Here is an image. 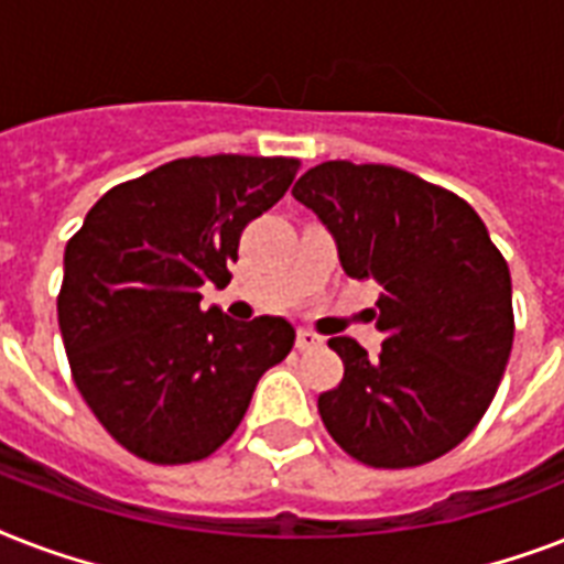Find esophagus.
Segmentation results:
<instances>
[{
  "instance_id": "34e87169",
  "label": "esophagus",
  "mask_w": 564,
  "mask_h": 564,
  "mask_svg": "<svg viewBox=\"0 0 564 564\" xmlns=\"http://www.w3.org/2000/svg\"><path fill=\"white\" fill-rule=\"evenodd\" d=\"M318 345H322V336L301 327L299 336H295V348H299V351H313V348H318Z\"/></svg>"
}]
</instances>
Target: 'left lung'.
I'll return each mask as SVG.
<instances>
[{
  "label": "left lung",
  "instance_id": "obj_1",
  "mask_svg": "<svg viewBox=\"0 0 564 564\" xmlns=\"http://www.w3.org/2000/svg\"><path fill=\"white\" fill-rule=\"evenodd\" d=\"M292 195L330 230L354 281H377L383 348L334 336L345 375L318 394L336 445L371 468H412L463 442L512 351V281L459 195L383 163L327 161Z\"/></svg>",
  "mask_w": 564,
  "mask_h": 564
}]
</instances>
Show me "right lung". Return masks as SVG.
<instances>
[{"mask_svg":"<svg viewBox=\"0 0 564 564\" xmlns=\"http://www.w3.org/2000/svg\"><path fill=\"white\" fill-rule=\"evenodd\" d=\"M295 172L292 158H181L108 189L66 242L57 325L75 386L140 459L210 456L292 351L286 318L234 322L198 290L228 286L242 230Z\"/></svg>","mask_w":564,"mask_h":564,"instance_id":"right-lung-1","label":"right lung"}]
</instances>
